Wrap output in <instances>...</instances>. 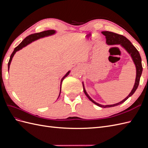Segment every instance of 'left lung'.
<instances>
[{
	"label": "left lung",
	"mask_w": 148,
	"mask_h": 148,
	"mask_svg": "<svg viewBox=\"0 0 148 148\" xmlns=\"http://www.w3.org/2000/svg\"><path fill=\"white\" fill-rule=\"evenodd\" d=\"M102 33L106 36L107 44H108V45H117V44H120V45L122 46L125 49V50L128 52L129 54L131 56L134 64H135L136 69V76L135 83V84H134L133 88L132 89L131 92L129 94V95L126 98H125V99H124L122 101H120V102H118V103H117V104H115L104 106V105H101V104H98V103L96 102L95 101H93L91 98L89 97V96L88 95V93L86 92V90H85L84 84L83 83L84 92L85 95H86V96L88 97V99L91 102H92L94 104H95L96 105L99 106L101 107L106 108V107H114V106L122 104L123 102H124L125 101L127 100L130 97L132 96L133 95L134 92H135L136 89L138 87L139 83H140V77H141V74H142V71H143V66H142V64H141V58L140 53H139V52L138 51L136 47L133 45L132 42L130 41L126 37L123 36H122V35H120V34L115 33L113 32H110V31H102Z\"/></svg>",
	"instance_id": "obj_1"
}]
</instances>
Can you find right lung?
<instances>
[{
  "label": "right lung",
  "instance_id": "add662e5",
  "mask_svg": "<svg viewBox=\"0 0 148 148\" xmlns=\"http://www.w3.org/2000/svg\"><path fill=\"white\" fill-rule=\"evenodd\" d=\"M56 31L55 30H47V31H42V32H40V33H34V34H30L28 36H27L26 38H25L24 39V40L23 41H22L18 46L17 47H16L14 49V51H13V52H12V55L10 56V60L9 61H8V70H9V69H10V65L11 64V62H12V58L13 57V56L15 55V53H16V52L18 51L19 50H20V49H21L23 47H25L26 46H27L28 44H30L31 42H32L34 41H36V40L37 39H39L40 38H44V37H46V36H51V35H52V34H54L56 33ZM70 71H69L68 72H67L66 73V75L64 76V77L62 78L61 79V82H60V86H61V84H62V81L64 79V78L65 77H66L67 76H68L69 75ZM60 92H61V87H60V94H59V96L60 95ZM59 98V97H58Z\"/></svg>",
  "mask_w": 148,
  "mask_h": 148
}]
</instances>
